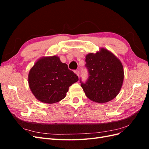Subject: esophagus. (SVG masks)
I'll return each instance as SVG.
<instances>
[{"label": "esophagus", "instance_id": "34e87169", "mask_svg": "<svg viewBox=\"0 0 149 149\" xmlns=\"http://www.w3.org/2000/svg\"><path fill=\"white\" fill-rule=\"evenodd\" d=\"M74 73L77 75L78 77H79V71H78V70H76V71H74Z\"/></svg>", "mask_w": 149, "mask_h": 149}]
</instances>
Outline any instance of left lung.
<instances>
[{
  "label": "left lung",
  "instance_id": "1",
  "mask_svg": "<svg viewBox=\"0 0 149 149\" xmlns=\"http://www.w3.org/2000/svg\"><path fill=\"white\" fill-rule=\"evenodd\" d=\"M88 79L81 86L90 100L106 103L119 93L124 81V68L118 57L104 48L86 56Z\"/></svg>",
  "mask_w": 149,
  "mask_h": 149
}]
</instances>
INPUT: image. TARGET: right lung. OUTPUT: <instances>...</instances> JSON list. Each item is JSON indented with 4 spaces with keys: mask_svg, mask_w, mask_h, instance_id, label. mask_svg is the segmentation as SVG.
<instances>
[{
    "mask_svg": "<svg viewBox=\"0 0 149 149\" xmlns=\"http://www.w3.org/2000/svg\"><path fill=\"white\" fill-rule=\"evenodd\" d=\"M78 81L76 74L56 55L40 58L31 68L28 76L31 93L39 101L47 104L64 99L69 87Z\"/></svg>",
    "mask_w": 149,
    "mask_h": 149,
    "instance_id": "1",
    "label": "right lung"
}]
</instances>
